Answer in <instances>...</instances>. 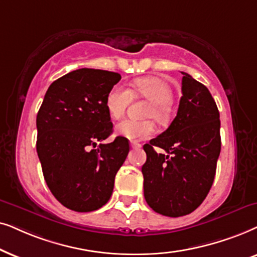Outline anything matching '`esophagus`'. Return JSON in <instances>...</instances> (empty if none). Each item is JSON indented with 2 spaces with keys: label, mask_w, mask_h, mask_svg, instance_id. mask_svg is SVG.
Segmentation results:
<instances>
[{
  "label": "esophagus",
  "mask_w": 257,
  "mask_h": 257,
  "mask_svg": "<svg viewBox=\"0 0 257 257\" xmlns=\"http://www.w3.org/2000/svg\"><path fill=\"white\" fill-rule=\"evenodd\" d=\"M131 147L133 149H139V148H141V145H140L139 142H136V141H132L131 142Z\"/></svg>",
  "instance_id": "esophagus-1"
}]
</instances>
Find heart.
<instances>
[{
    "label": "heart",
    "instance_id": "b5f03b06",
    "mask_svg": "<svg viewBox=\"0 0 257 257\" xmlns=\"http://www.w3.org/2000/svg\"><path fill=\"white\" fill-rule=\"evenodd\" d=\"M136 91L147 100L152 101L147 116L163 122L168 117L167 105L173 101V89L163 80L157 77H143L135 81ZM132 91L121 84L112 87L105 97V108L112 118H119L124 114L126 107L132 101ZM116 135L128 140H142L152 136L155 133V124L150 119L135 121L123 119L115 128Z\"/></svg>",
    "mask_w": 257,
    "mask_h": 257
}]
</instances>
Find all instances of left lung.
<instances>
[{
	"mask_svg": "<svg viewBox=\"0 0 257 257\" xmlns=\"http://www.w3.org/2000/svg\"><path fill=\"white\" fill-rule=\"evenodd\" d=\"M182 97L166 132L143 146L145 198L164 216L190 214L213 186L221 152L220 112L206 85L182 73ZM154 146L166 150L159 154Z\"/></svg>",
	"mask_w": 257,
	"mask_h": 257,
	"instance_id": "left-lung-1",
	"label": "left lung"
}]
</instances>
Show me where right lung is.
Wrapping results in <instances>:
<instances>
[{"mask_svg":"<svg viewBox=\"0 0 257 257\" xmlns=\"http://www.w3.org/2000/svg\"><path fill=\"white\" fill-rule=\"evenodd\" d=\"M121 80L112 71L82 68L54 81L36 117L44 180L68 209L87 213L108 202L115 175L129 153V142L112 133L105 108L109 90Z\"/></svg>","mask_w":257,"mask_h":257,"instance_id":"obj_1","label":"right lung"}]
</instances>
